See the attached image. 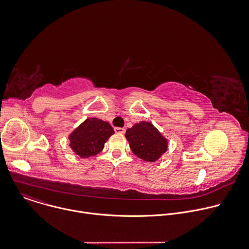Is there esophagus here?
I'll list each match as a JSON object with an SVG mask.
<instances>
[{"label":"esophagus","instance_id":"obj_1","mask_svg":"<svg viewBox=\"0 0 249 249\" xmlns=\"http://www.w3.org/2000/svg\"><path fill=\"white\" fill-rule=\"evenodd\" d=\"M114 131H115V133H119V134H124L125 133V129L120 128V127H115Z\"/></svg>","mask_w":249,"mask_h":249}]
</instances>
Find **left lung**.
<instances>
[{"label": "left lung", "instance_id": "obj_1", "mask_svg": "<svg viewBox=\"0 0 249 249\" xmlns=\"http://www.w3.org/2000/svg\"><path fill=\"white\" fill-rule=\"evenodd\" d=\"M125 137L133 153L146 162H155L168 148L167 140L149 122L135 124L126 131Z\"/></svg>", "mask_w": 249, "mask_h": 249}]
</instances>
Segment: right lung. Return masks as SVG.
Returning <instances> with one entry per match:
<instances>
[{
	"instance_id": "add662e5",
	"label": "right lung",
	"mask_w": 249,
	"mask_h": 249,
	"mask_svg": "<svg viewBox=\"0 0 249 249\" xmlns=\"http://www.w3.org/2000/svg\"><path fill=\"white\" fill-rule=\"evenodd\" d=\"M113 134L109 123L98 118H88L70 135V146L81 158H88L101 152Z\"/></svg>"
}]
</instances>
